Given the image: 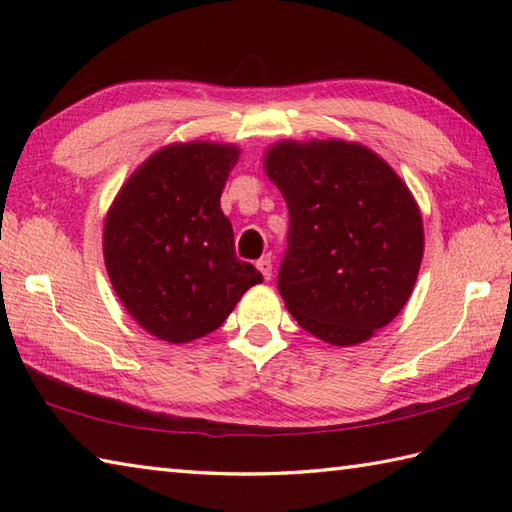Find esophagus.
I'll return each mask as SVG.
<instances>
[{
  "mask_svg": "<svg viewBox=\"0 0 512 512\" xmlns=\"http://www.w3.org/2000/svg\"><path fill=\"white\" fill-rule=\"evenodd\" d=\"M257 270H259V273H262V277L268 281L270 277H273V259H270L268 255L259 259V262H257Z\"/></svg>",
  "mask_w": 512,
  "mask_h": 512,
  "instance_id": "esophagus-1",
  "label": "esophagus"
}]
</instances>
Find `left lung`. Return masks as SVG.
Here are the masks:
<instances>
[{
  "instance_id": "left-lung-1",
  "label": "left lung",
  "mask_w": 512,
  "mask_h": 512,
  "mask_svg": "<svg viewBox=\"0 0 512 512\" xmlns=\"http://www.w3.org/2000/svg\"><path fill=\"white\" fill-rule=\"evenodd\" d=\"M264 171L288 204L277 277L288 312L330 345L369 341L405 308L422 262V215L405 180L339 138L279 140Z\"/></svg>"
}]
</instances>
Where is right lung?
I'll return each mask as SVG.
<instances>
[{
    "label": "right lung",
    "instance_id": "1",
    "mask_svg": "<svg viewBox=\"0 0 512 512\" xmlns=\"http://www.w3.org/2000/svg\"><path fill=\"white\" fill-rule=\"evenodd\" d=\"M237 145L191 140L154 151L116 193L103 259L116 297L160 341L182 345L220 328L264 277L235 257L220 209Z\"/></svg>",
    "mask_w": 512,
    "mask_h": 512
}]
</instances>
